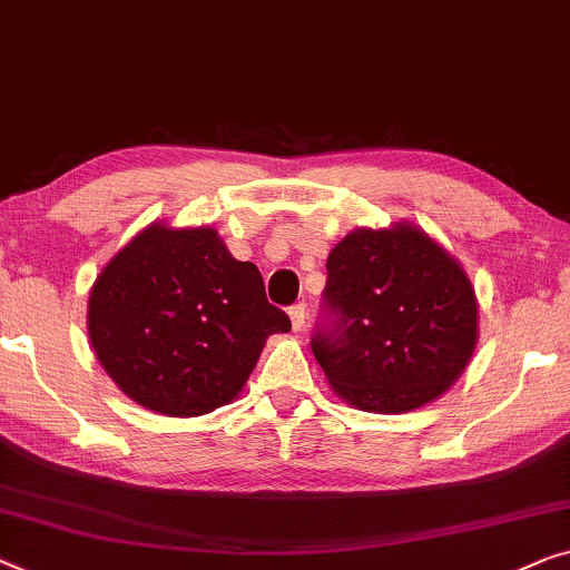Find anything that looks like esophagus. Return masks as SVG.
<instances>
[{
    "label": "esophagus",
    "instance_id": "esophagus-1",
    "mask_svg": "<svg viewBox=\"0 0 570 570\" xmlns=\"http://www.w3.org/2000/svg\"><path fill=\"white\" fill-rule=\"evenodd\" d=\"M287 316H291L293 332H303V326H305V318H308V313H305V305H303V303L293 305V308L287 311Z\"/></svg>",
    "mask_w": 570,
    "mask_h": 570
}]
</instances>
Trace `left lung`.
<instances>
[{
    "instance_id": "1",
    "label": "left lung",
    "mask_w": 570,
    "mask_h": 570,
    "mask_svg": "<svg viewBox=\"0 0 570 570\" xmlns=\"http://www.w3.org/2000/svg\"><path fill=\"white\" fill-rule=\"evenodd\" d=\"M326 272L328 324L311 346L342 401L406 414L465 373L478 344L475 291L422 228H354L328 252Z\"/></svg>"
}]
</instances>
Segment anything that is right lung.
<instances>
[{
  "label": "right lung",
  "mask_w": 570,
  "mask_h": 570,
  "mask_svg": "<svg viewBox=\"0 0 570 570\" xmlns=\"http://www.w3.org/2000/svg\"><path fill=\"white\" fill-rule=\"evenodd\" d=\"M92 350L115 385L164 416H203L238 399L265 342L291 332L259 269L216 228L146 226L97 275Z\"/></svg>",
  "instance_id": "add662e5"
}]
</instances>
